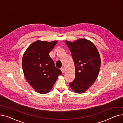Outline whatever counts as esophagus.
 Returning a JSON list of instances; mask_svg holds the SVG:
<instances>
[{
    "label": "esophagus",
    "mask_w": 123,
    "mask_h": 123,
    "mask_svg": "<svg viewBox=\"0 0 123 123\" xmlns=\"http://www.w3.org/2000/svg\"><path fill=\"white\" fill-rule=\"evenodd\" d=\"M61 71H62V72L63 73H64V72H65V69L64 68V67L61 68Z\"/></svg>",
    "instance_id": "obj_1"
}]
</instances>
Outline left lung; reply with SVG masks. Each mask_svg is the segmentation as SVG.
<instances>
[{
    "label": "left lung",
    "mask_w": 123,
    "mask_h": 123,
    "mask_svg": "<svg viewBox=\"0 0 123 123\" xmlns=\"http://www.w3.org/2000/svg\"><path fill=\"white\" fill-rule=\"evenodd\" d=\"M74 60L75 78L69 83L74 91L83 93L95 82L101 66L99 53L95 45L85 39L71 42L65 41Z\"/></svg>",
    "instance_id": "left-lung-1"
}]
</instances>
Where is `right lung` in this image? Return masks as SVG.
<instances>
[{
    "label": "right lung",
    "instance_id": "1",
    "mask_svg": "<svg viewBox=\"0 0 123 123\" xmlns=\"http://www.w3.org/2000/svg\"><path fill=\"white\" fill-rule=\"evenodd\" d=\"M57 41L48 42L37 40L31 44L22 58L24 76L35 91L41 94L48 93L61 71L55 66L49 56Z\"/></svg>",
    "mask_w": 123,
    "mask_h": 123
}]
</instances>
